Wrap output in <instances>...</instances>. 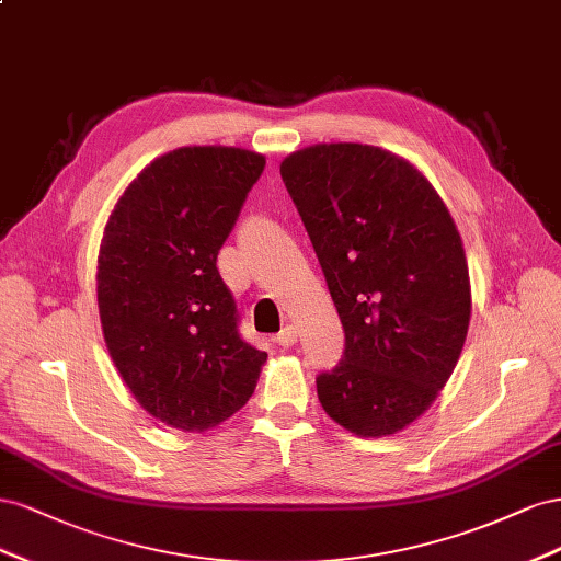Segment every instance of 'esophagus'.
I'll return each instance as SVG.
<instances>
[{
	"label": "esophagus",
	"instance_id": "esophagus-1",
	"mask_svg": "<svg viewBox=\"0 0 561 561\" xmlns=\"http://www.w3.org/2000/svg\"><path fill=\"white\" fill-rule=\"evenodd\" d=\"M277 345H282V347H291V345H296V341H298V331H296V327L294 324H286L279 333H277Z\"/></svg>",
	"mask_w": 561,
	"mask_h": 561
}]
</instances>
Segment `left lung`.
Listing matches in <instances>:
<instances>
[{"label": "left lung", "mask_w": 561, "mask_h": 561, "mask_svg": "<svg viewBox=\"0 0 561 561\" xmlns=\"http://www.w3.org/2000/svg\"><path fill=\"white\" fill-rule=\"evenodd\" d=\"M279 171L345 331L343 359L317 376L319 402L355 435H394L435 402L466 343L456 222L419 169L374 146H312Z\"/></svg>", "instance_id": "8db88e82"}]
</instances>
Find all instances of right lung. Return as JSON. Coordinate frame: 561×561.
Instances as JSON below:
<instances>
[{
  "label": "right lung",
  "instance_id": "add662e5",
  "mask_svg": "<svg viewBox=\"0 0 561 561\" xmlns=\"http://www.w3.org/2000/svg\"><path fill=\"white\" fill-rule=\"evenodd\" d=\"M265 157L195 146L154 159L124 190L99 253V312L119 376L157 421L204 432L255 390L265 352L239 335L216 267Z\"/></svg>",
  "mask_w": 561,
  "mask_h": 561
}]
</instances>
